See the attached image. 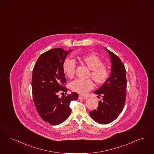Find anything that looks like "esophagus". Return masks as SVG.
Segmentation results:
<instances>
[{
    "label": "esophagus",
    "instance_id": "1",
    "mask_svg": "<svg viewBox=\"0 0 154 154\" xmlns=\"http://www.w3.org/2000/svg\"><path fill=\"white\" fill-rule=\"evenodd\" d=\"M78 98L80 100V99H82V100H87V98L86 97H83V96H82V95H79V97H78Z\"/></svg>",
    "mask_w": 154,
    "mask_h": 154
}]
</instances>
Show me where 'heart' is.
I'll use <instances>...</instances> for the list:
<instances>
[{"label": "heart", "mask_w": 154, "mask_h": 154, "mask_svg": "<svg viewBox=\"0 0 154 154\" xmlns=\"http://www.w3.org/2000/svg\"><path fill=\"white\" fill-rule=\"evenodd\" d=\"M78 57L82 64L86 66L91 69L90 76L97 85H102L107 82L110 76V71L107 66L103 64V60L98 55L94 53L80 54L78 56ZM76 66V62L74 59L68 58L64 60L63 69L68 78H73L75 74ZM69 87L75 92L85 94L94 88V83L91 79H76L71 82Z\"/></svg>", "instance_id": "b5f03b06"}]
</instances>
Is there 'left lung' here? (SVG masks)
I'll list each match as a JSON object with an SVG mask.
<instances>
[{
  "label": "left lung",
  "instance_id": "8db88e82",
  "mask_svg": "<svg viewBox=\"0 0 154 154\" xmlns=\"http://www.w3.org/2000/svg\"><path fill=\"white\" fill-rule=\"evenodd\" d=\"M105 49L111 58L112 74L107 82L94 92L98 96H102V99L97 109L90 112L91 118L100 124L110 123L119 117L125 105L127 96L125 66L116 54Z\"/></svg>",
  "mask_w": 154,
  "mask_h": 154
}]
</instances>
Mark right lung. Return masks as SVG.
<instances>
[{
    "instance_id": "obj_1",
    "label": "right lung",
    "mask_w": 154,
    "mask_h": 154,
    "mask_svg": "<svg viewBox=\"0 0 154 154\" xmlns=\"http://www.w3.org/2000/svg\"><path fill=\"white\" fill-rule=\"evenodd\" d=\"M71 51H64L62 48L48 51L41 54L33 69L32 87L34 104L41 119L54 125H59L67 119L71 113V102L78 98L76 93L59 97L60 93L67 94L63 64Z\"/></svg>"
}]
</instances>
